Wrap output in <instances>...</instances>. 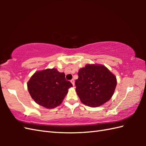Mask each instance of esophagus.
<instances>
[{"label": "esophagus", "instance_id": "obj_1", "mask_svg": "<svg viewBox=\"0 0 146 146\" xmlns=\"http://www.w3.org/2000/svg\"><path fill=\"white\" fill-rule=\"evenodd\" d=\"M71 83H72L73 86H75V80H74L73 79H72V80H71Z\"/></svg>", "mask_w": 146, "mask_h": 146}]
</instances>
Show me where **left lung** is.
I'll return each mask as SVG.
<instances>
[{"label": "left lung", "mask_w": 146, "mask_h": 146, "mask_svg": "<svg viewBox=\"0 0 146 146\" xmlns=\"http://www.w3.org/2000/svg\"><path fill=\"white\" fill-rule=\"evenodd\" d=\"M75 81L76 92L83 104L97 107L112 97L117 79L104 65L86 64L80 69Z\"/></svg>", "instance_id": "left-lung-1"}]
</instances>
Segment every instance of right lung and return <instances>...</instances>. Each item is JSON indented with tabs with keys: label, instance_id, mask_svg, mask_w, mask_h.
Masks as SVG:
<instances>
[{
	"label": "right lung",
	"instance_id": "add662e5",
	"mask_svg": "<svg viewBox=\"0 0 146 146\" xmlns=\"http://www.w3.org/2000/svg\"><path fill=\"white\" fill-rule=\"evenodd\" d=\"M73 85L65 78V74L56 69L37 71L27 83L32 98L39 105L53 108L60 105Z\"/></svg>",
	"mask_w": 146,
	"mask_h": 146
}]
</instances>
